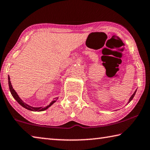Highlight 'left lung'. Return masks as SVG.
<instances>
[{
	"label": "left lung",
	"mask_w": 150,
	"mask_h": 150,
	"mask_svg": "<svg viewBox=\"0 0 150 150\" xmlns=\"http://www.w3.org/2000/svg\"><path fill=\"white\" fill-rule=\"evenodd\" d=\"M136 92H137V91H136L134 92V94H133L131 96H130V99H129V103L131 101V100L133 99V98H134V95H135V94H136Z\"/></svg>",
	"instance_id": "obj_1"
}]
</instances>
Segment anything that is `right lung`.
Here are the masks:
<instances>
[{
  "instance_id": "add662e5",
  "label": "right lung",
  "mask_w": 150,
  "mask_h": 150,
  "mask_svg": "<svg viewBox=\"0 0 150 150\" xmlns=\"http://www.w3.org/2000/svg\"><path fill=\"white\" fill-rule=\"evenodd\" d=\"M8 85H9V88H10V91L11 92V94H12V96L14 98V99L17 101L24 108L27 109V110H30V111H45L46 110H47V109L50 107V106L53 104V103L56 101V100L58 99V98H55V100H53V101H52V102H50V104L46 106L45 108H42V107H39V108H34V107H32V106H30L29 105L27 104V103H24L21 99L20 98L19 96L18 95V94L16 93V92L14 91V89L13 88V87L12 86V84H11L10 82V77L8 76Z\"/></svg>"
}]
</instances>
